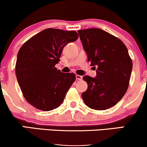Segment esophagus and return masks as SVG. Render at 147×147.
Segmentation results:
<instances>
[{
    "instance_id": "esophagus-1",
    "label": "esophagus",
    "mask_w": 147,
    "mask_h": 147,
    "mask_svg": "<svg viewBox=\"0 0 147 147\" xmlns=\"http://www.w3.org/2000/svg\"><path fill=\"white\" fill-rule=\"evenodd\" d=\"M82 78H83V77H82V76L78 75H76V79H77V80H82Z\"/></svg>"
}]
</instances>
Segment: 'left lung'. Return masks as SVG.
Instances as JSON below:
<instances>
[{
	"label": "left lung",
	"mask_w": 147,
	"mask_h": 147,
	"mask_svg": "<svg viewBox=\"0 0 147 147\" xmlns=\"http://www.w3.org/2000/svg\"><path fill=\"white\" fill-rule=\"evenodd\" d=\"M88 61L95 68V77L85 75L88 88L82 96L86 105L106 110L115 105L129 87L133 63L120 39L98 28L79 30Z\"/></svg>",
	"instance_id": "obj_1"
}]
</instances>
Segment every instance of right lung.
I'll list each match as a JSON object with an SVG mask.
<instances>
[{
	"instance_id": "1",
	"label": "right lung",
	"mask_w": 147,
	"mask_h": 147,
	"mask_svg": "<svg viewBox=\"0 0 147 147\" xmlns=\"http://www.w3.org/2000/svg\"><path fill=\"white\" fill-rule=\"evenodd\" d=\"M75 31L48 28L30 38L18 52L16 75L24 97L39 110L57 109L75 81L55 68L65 45L78 38Z\"/></svg>"
}]
</instances>
